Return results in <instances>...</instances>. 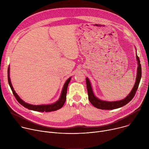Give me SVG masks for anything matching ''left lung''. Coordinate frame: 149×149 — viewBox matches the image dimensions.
<instances>
[{"mask_svg":"<svg viewBox=\"0 0 149 149\" xmlns=\"http://www.w3.org/2000/svg\"><path fill=\"white\" fill-rule=\"evenodd\" d=\"M136 57H137V60L138 62L139 66L137 69V74L136 83L131 93L124 99L122 100L110 102V101H105L99 100L94 95L93 92L90 82L89 79L87 78H86V84H87V88L88 95V99L90 102L95 107L99 109H101V110H113V109H118L123 107V106L126 105L127 103H129L133 98L137 90V88L139 87V85L141 77V64L140 63V59L137 56V55H136Z\"/></svg>","mask_w":149,"mask_h":149,"instance_id":"8db88e82","label":"left lung"}]
</instances>
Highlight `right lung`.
I'll return each instance as SVG.
<instances>
[{"label":"right lung","mask_w":149,"mask_h":149,"mask_svg":"<svg viewBox=\"0 0 149 149\" xmlns=\"http://www.w3.org/2000/svg\"><path fill=\"white\" fill-rule=\"evenodd\" d=\"M8 82L10 86V87L12 91L13 94L15 97L17 101L20 103L21 105H23L25 108H27L28 109L36 111H40V112H51L56 111L57 110L60 109L62 106L64 104L65 100H66V95H67V88L68 86V84L71 80V77L67 79V81L65 82L64 86H63L61 95L60 97V98L58 101H57L56 102L52 104H49V105H31L29 104H28L26 102H25L22 100H21L20 97L17 95V94L15 93V90H13V88L12 86V84L10 82V79L9 77V68H8Z\"/></svg>","instance_id":"right-lung-1"}]
</instances>
